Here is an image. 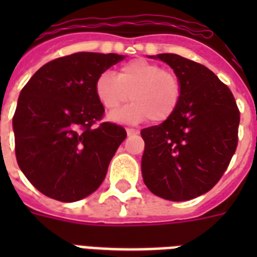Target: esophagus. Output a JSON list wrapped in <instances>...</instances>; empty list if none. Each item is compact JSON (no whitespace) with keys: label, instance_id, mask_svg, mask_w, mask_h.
<instances>
[{"label":"esophagus","instance_id":"34e87169","mask_svg":"<svg viewBox=\"0 0 257 257\" xmlns=\"http://www.w3.org/2000/svg\"><path fill=\"white\" fill-rule=\"evenodd\" d=\"M126 133H128L129 136H131V135H136V133H139V131H137V129H133V128H126Z\"/></svg>","mask_w":257,"mask_h":257}]
</instances>
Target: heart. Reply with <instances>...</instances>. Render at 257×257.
Masks as SVG:
<instances>
[{"instance_id":"heart-1","label":"heart","mask_w":257,"mask_h":257,"mask_svg":"<svg viewBox=\"0 0 257 257\" xmlns=\"http://www.w3.org/2000/svg\"><path fill=\"white\" fill-rule=\"evenodd\" d=\"M94 92L108 112L116 110L131 100L133 104L110 118L124 122H153L168 120L179 106L183 85L179 74L147 60H133L121 66L117 77L110 72L100 74Z\"/></svg>"}]
</instances>
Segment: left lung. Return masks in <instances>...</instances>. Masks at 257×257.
<instances>
[{"mask_svg": "<svg viewBox=\"0 0 257 257\" xmlns=\"http://www.w3.org/2000/svg\"><path fill=\"white\" fill-rule=\"evenodd\" d=\"M179 74V106L168 120L141 131V172L152 193L185 201L207 193L237 148L240 112L231 89L212 70L177 54H157Z\"/></svg>", "mask_w": 257, "mask_h": 257, "instance_id": "8db88e82", "label": "left lung"}]
</instances>
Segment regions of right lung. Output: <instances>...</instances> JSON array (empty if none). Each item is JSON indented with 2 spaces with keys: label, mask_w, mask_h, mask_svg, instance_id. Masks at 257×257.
<instances>
[{
  "label": "right lung",
  "mask_w": 257,
  "mask_h": 257,
  "mask_svg": "<svg viewBox=\"0 0 257 257\" xmlns=\"http://www.w3.org/2000/svg\"><path fill=\"white\" fill-rule=\"evenodd\" d=\"M124 60L80 53L41 66L22 88L13 116L18 167L38 191L72 203L96 191L126 131L101 122L105 109L94 92L100 74Z\"/></svg>",
  "instance_id": "obj_1"
}]
</instances>
